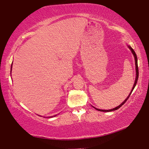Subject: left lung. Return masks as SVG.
<instances>
[{
  "label": "left lung",
  "instance_id": "obj_1",
  "mask_svg": "<svg viewBox=\"0 0 149 149\" xmlns=\"http://www.w3.org/2000/svg\"><path fill=\"white\" fill-rule=\"evenodd\" d=\"M127 45V47L130 49V51H131V52L132 53V54H133V56H134V60H135V66H136V78H135V81H134V83L133 87H132V89L131 91H130V94L128 95V96H127V97H126V99L125 100H124V101L123 102H122V103L121 104L118 106V107H115V108H114V109H110V110H102V109H97V108H95L94 107H93V106H92V107H93V108H94L95 109H96L97 111H101V112H111V111H116V110L119 109L120 107H122V105H123L124 104H125V102L127 101V100L128 98H129V97L130 96V95H131L132 92V91H133V90H134V87H136V83H137V81H138V58H137V56H136V54L135 52H134L133 49H132V48L131 47V46L128 45Z\"/></svg>",
  "mask_w": 149,
  "mask_h": 149
}]
</instances>
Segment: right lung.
Listing matches in <instances>:
<instances>
[{
  "label": "right lung",
  "instance_id": "obj_1",
  "mask_svg": "<svg viewBox=\"0 0 149 149\" xmlns=\"http://www.w3.org/2000/svg\"><path fill=\"white\" fill-rule=\"evenodd\" d=\"M12 64H13V63L11 64V70H12ZM56 116H57V115H55L54 116H51V117H47L48 118H51V117H56Z\"/></svg>",
  "mask_w": 149,
  "mask_h": 149
}]
</instances>
